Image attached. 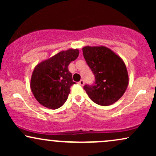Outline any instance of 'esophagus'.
Returning a JSON list of instances; mask_svg holds the SVG:
<instances>
[{"label":"esophagus","instance_id":"obj_1","mask_svg":"<svg viewBox=\"0 0 156 156\" xmlns=\"http://www.w3.org/2000/svg\"><path fill=\"white\" fill-rule=\"evenodd\" d=\"M78 84L80 86H83L84 85V80H80L79 82H78Z\"/></svg>","mask_w":156,"mask_h":156}]
</instances>
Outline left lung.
I'll list each match as a JSON object with an SVG mask.
<instances>
[{
    "label": "left lung",
    "mask_w": 156,
    "mask_h": 156,
    "mask_svg": "<svg viewBox=\"0 0 156 156\" xmlns=\"http://www.w3.org/2000/svg\"><path fill=\"white\" fill-rule=\"evenodd\" d=\"M83 55L94 75L93 84L83 89L89 98L100 105L108 106L123 95L128 84L126 67L120 57L103 47H84Z\"/></svg>",
    "instance_id": "1"
}]
</instances>
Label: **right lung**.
<instances>
[{
  "label": "right lung",
  "mask_w": 156,
  "mask_h": 156,
  "mask_svg": "<svg viewBox=\"0 0 156 156\" xmlns=\"http://www.w3.org/2000/svg\"><path fill=\"white\" fill-rule=\"evenodd\" d=\"M78 49L57 53L35 67L32 73L31 89L37 101L50 109L60 108L67 101L73 81L69 64L78 58Z\"/></svg>",
  "instance_id": "add662e5"
}]
</instances>
